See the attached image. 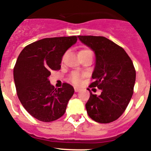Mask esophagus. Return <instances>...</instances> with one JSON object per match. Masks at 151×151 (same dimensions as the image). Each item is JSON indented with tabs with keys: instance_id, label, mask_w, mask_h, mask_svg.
<instances>
[{
	"instance_id": "1",
	"label": "esophagus",
	"mask_w": 151,
	"mask_h": 151,
	"mask_svg": "<svg viewBox=\"0 0 151 151\" xmlns=\"http://www.w3.org/2000/svg\"><path fill=\"white\" fill-rule=\"evenodd\" d=\"M74 90H75V91H76V92H78V91H81V89H80L79 88L75 87L74 88Z\"/></svg>"
}]
</instances>
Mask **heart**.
<instances>
[{
  "label": "heart",
  "instance_id": "b5f03b06",
  "mask_svg": "<svg viewBox=\"0 0 151 151\" xmlns=\"http://www.w3.org/2000/svg\"><path fill=\"white\" fill-rule=\"evenodd\" d=\"M86 50H82L81 51H86ZM83 77V74H81L78 72H73V73H71L70 75V80L73 83L76 84V85H78V84L81 82V80H82V78Z\"/></svg>",
  "mask_w": 151,
  "mask_h": 151
}]
</instances>
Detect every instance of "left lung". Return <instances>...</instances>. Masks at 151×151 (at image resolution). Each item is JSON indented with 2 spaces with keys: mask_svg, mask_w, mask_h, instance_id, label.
<instances>
[{
  "mask_svg": "<svg viewBox=\"0 0 151 151\" xmlns=\"http://www.w3.org/2000/svg\"><path fill=\"white\" fill-rule=\"evenodd\" d=\"M82 43L95 54L91 87L101 89L99 96L91 92L85 104L89 116L97 122L109 123L121 116L132 97L136 73L122 47L103 36L78 35Z\"/></svg>",
  "mask_w": 151,
  "mask_h": 151,
  "instance_id": "1",
  "label": "left lung"
}]
</instances>
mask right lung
Instances as JSON below:
<instances>
[{"label":"right lung","mask_w":151,"mask_h":151,"mask_svg":"<svg viewBox=\"0 0 151 151\" xmlns=\"http://www.w3.org/2000/svg\"><path fill=\"white\" fill-rule=\"evenodd\" d=\"M76 41V36L43 38L25 47L17 58L13 69L17 96L26 111L41 122L60 118L74 94L67 83L55 88L49 76L60 69L63 56Z\"/></svg>","instance_id":"right-lung-1"}]
</instances>
